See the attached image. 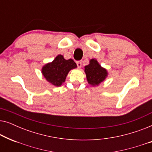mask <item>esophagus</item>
Instances as JSON below:
<instances>
[{
	"label": "esophagus",
	"instance_id": "34e87169",
	"mask_svg": "<svg viewBox=\"0 0 152 152\" xmlns=\"http://www.w3.org/2000/svg\"><path fill=\"white\" fill-rule=\"evenodd\" d=\"M77 67L79 68H80L82 67V62L81 61H77Z\"/></svg>",
	"mask_w": 152,
	"mask_h": 152
}]
</instances>
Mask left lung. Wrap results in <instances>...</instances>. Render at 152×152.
<instances>
[{
	"label": "left lung",
	"mask_w": 152,
	"mask_h": 152,
	"mask_svg": "<svg viewBox=\"0 0 152 152\" xmlns=\"http://www.w3.org/2000/svg\"><path fill=\"white\" fill-rule=\"evenodd\" d=\"M87 82L91 86H99L108 77V71L106 68L102 67L97 59H91L88 65L84 66Z\"/></svg>",
	"instance_id": "left-lung-1"
}]
</instances>
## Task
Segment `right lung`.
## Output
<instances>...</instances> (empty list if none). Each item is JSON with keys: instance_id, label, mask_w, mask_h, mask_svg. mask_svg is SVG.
Returning <instances> with one entry per match:
<instances>
[{"instance_id": "right-lung-1", "label": "right lung", "mask_w": 152, "mask_h": 152, "mask_svg": "<svg viewBox=\"0 0 152 152\" xmlns=\"http://www.w3.org/2000/svg\"><path fill=\"white\" fill-rule=\"evenodd\" d=\"M77 67L72 59H65L64 56L58 55L52 62L45 64L41 68V73L50 84L61 86L70 70Z\"/></svg>"}]
</instances>
